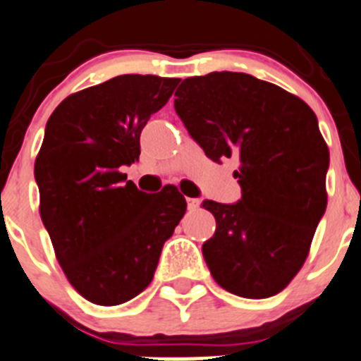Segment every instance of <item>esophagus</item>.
<instances>
[{"label":"esophagus","instance_id":"1","mask_svg":"<svg viewBox=\"0 0 361 361\" xmlns=\"http://www.w3.org/2000/svg\"><path fill=\"white\" fill-rule=\"evenodd\" d=\"M199 204H201V201H199V199H192V197L187 199V208L190 209V212H194V209H197Z\"/></svg>","mask_w":361,"mask_h":361}]
</instances>
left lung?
I'll list each match as a JSON object with an SVG mask.
<instances>
[{
    "label": "left lung",
    "mask_w": 361,
    "mask_h": 361,
    "mask_svg": "<svg viewBox=\"0 0 361 361\" xmlns=\"http://www.w3.org/2000/svg\"><path fill=\"white\" fill-rule=\"evenodd\" d=\"M174 109L213 162L236 157V204L204 201L216 220L202 255L220 288L269 298L288 288L328 202L330 152L314 111L281 86L240 72L188 77Z\"/></svg>",
    "instance_id": "8db88e82"
}]
</instances>
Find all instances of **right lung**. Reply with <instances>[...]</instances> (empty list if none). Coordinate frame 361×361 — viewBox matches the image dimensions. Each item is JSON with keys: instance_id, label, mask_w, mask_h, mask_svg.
<instances>
[{"instance_id": "1", "label": "right lung", "mask_w": 361, "mask_h": 361, "mask_svg": "<svg viewBox=\"0 0 361 361\" xmlns=\"http://www.w3.org/2000/svg\"><path fill=\"white\" fill-rule=\"evenodd\" d=\"M178 82L113 77L66 97L45 125L35 160L42 222L68 282L95 305H120L148 288L187 209L176 187L153 197L120 173L139 160L142 128Z\"/></svg>"}]
</instances>
